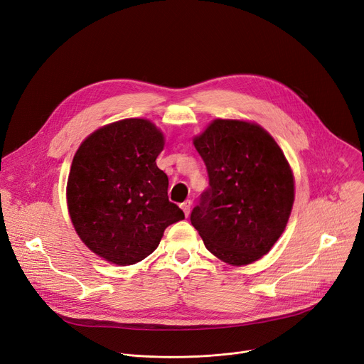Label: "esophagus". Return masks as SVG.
I'll use <instances>...</instances> for the list:
<instances>
[{
    "label": "esophagus",
    "instance_id": "obj_1",
    "mask_svg": "<svg viewBox=\"0 0 364 364\" xmlns=\"http://www.w3.org/2000/svg\"><path fill=\"white\" fill-rule=\"evenodd\" d=\"M192 200H190V199H187V200H184L183 203H181V209H183V211H184V215L186 217H188V214H190V209H192Z\"/></svg>",
    "mask_w": 364,
    "mask_h": 364
}]
</instances>
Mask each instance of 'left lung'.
Here are the masks:
<instances>
[{
	"label": "left lung",
	"instance_id": "1",
	"mask_svg": "<svg viewBox=\"0 0 364 364\" xmlns=\"http://www.w3.org/2000/svg\"><path fill=\"white\" fill-rule=\"evenodd\" d=\"M209 187L190 221L206 250L232 265L259 259L288 224L295 181L274 139L258 124L215 119L193 139Z\"/></svg>",
	"mask_w": 364,
	"mask_h": 364
}]
</instances>
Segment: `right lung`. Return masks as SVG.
Segmentation results:
<instances>
[{"label": "right lung", "instance_id": "1", "mask_svg": "<svg viewBox=\"0 0 364 364\" xmlns=\"http://www.w3.org/2000/svg\"><path fill=\"white\" fill-rule=\"evenodd\" d=\"M164 134L147 119L105 125L76 150L66 187L68 209L90 251L131 265L156 250L165 228L184 218L168 199V177L156 165Z\"/></svg>", "mask_w": 364, "mask_h": 364}]
</instances>
